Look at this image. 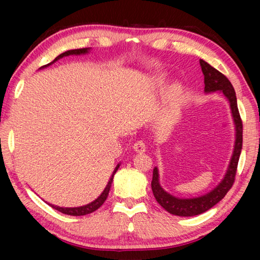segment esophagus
I'll return each instance as SVG.
<instances>
[{
	"label": "esophagus",
	"mask_w": 260,
	"mask_h": 260,
	"mask_svg": "<svg viewBox=\"0 0 260 260\" xmlns=\"http://www.w3.org/2000/svg\"><path fill=\"white\" fill-rule=\"evenodd\" d=\"M133 149H134V151H135V152L142 153V152L146 151L147 147H146V144H144V142H142V141H138V142H135V143H134Z\"/></svg>",
	"instance_id": "1"
}]
</instances>
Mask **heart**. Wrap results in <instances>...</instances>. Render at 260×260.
I'll return each instance as SVG.
<instances>
[{"mask_svg": "<svg viewBox=\"0 0 260 260\" xmlns=\"http://www.w3.org/2000/svg\"><path fill=\"white\" fill-rule=\"evenodd\" d=\"M183 93L182 86L180 83H173L172 86L169 88V91H167V98L171 103H177L178 101L181 99Z\"/></svg>", "mask_w": 260, "mask_h": 260, "instance_id": "heart-1", "label": "heart"}]
</instances>
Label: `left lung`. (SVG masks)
I'll return each mask as SVG.
<instances>
[{
  "mask_svg": "<svg viewBox=\"0 0 260 260\" xmlns=\"http://www.w3.org/2000/svg\"><path fill=\"white\" fill-rule=\"evenodd\" d=\"M200 64L202 72L204 74V93L211 94L218 91V93L225 96V99L230 103L233 122H234L235 141L230 164L227 166L225 175H223L221 181L212 190L204 193V195L182 199V197H177L172 195V193L167 192L160 186L158 167L156 166L153 169L151 181L153 196H155L156 201L159 203L162 209H165L169 213L179 215V217H192V215L204 213L211 208H213L215 204L219 203L225 197L227 191L230 190L233 183H234L237 162H239L242 150V132H243V128H242V121L240 118L239 109H237V100L234 87H233L231 81L222 73H220L218 70L211 67L205 60L200 59Z\"/></svg>",
  "mask_w": 260,
  "mask_h": 260,
  "instance_id": "1",
  "label": "left lung"
}]
</instances>
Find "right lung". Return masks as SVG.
<instances>
[{
	"mask_svg": "<svg viewBox=\"0 0 260 260\" xmlns=\"http://www.w3.org/2000/svg\"><path fill=\"white\" fill-rule=\"evenodd\" d=\"M91 50V48H82V49H73V50H68L63 52V54H60L59 56H57L56 58L51 61V63L45 65V67L40 68L41 69H45V68H48L50 67L51 64H54L55 61H57L60 58H63V57H67V56H71V55H74V56H79V55H87L89 54ZM120 166V162L116 166V169H114L113 173L111 177H110V180L109 182L107 184V187L104 188V190L102 191V193L98 197V199H95L93 202H90V203H88L86 205H82V206H76V208H64V206H58V205H54V204H50L48 203V205H50L51 208H54L55 210L59 211V212L64 213V214H69V215H86V214H89L91 212H94V211L98 210L99 208H101L102 206V204L105 202V200H107V197L109 195V191H110V188H111V183L113 181V177L114 174H116V172L118 171V169H119Z\"/></svg>",
	"mask_w": 260,
	"mask_h": 260,
	"instance_id": "right-lung-1",
	"label": "right lung"
}]
</instances>
